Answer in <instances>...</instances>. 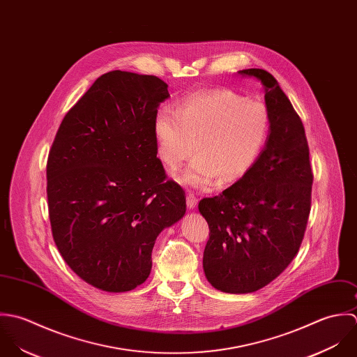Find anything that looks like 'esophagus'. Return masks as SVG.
Returning <instances> with one entry per match:
<instances>
[{
    "mask_svg": "<svg viewBox=\"0 0 357 357\" xmlns=\"http://www.w3.org/2000/svg\"><path fill=\"white\" fill-rule=\"evenodd\" d=\"M186 204H188L189 210H193L197 206V197L192 192H189L188 196H186Z\"/></svg>",
    "mask_w": 357,
    "mask_h": 357,
    "instance_id": "1",
    "label": "esophagus"
}]
</instances>
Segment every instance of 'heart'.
I'll use <instances>...</instances> for the list:
<instances>
[{
    "instance_id": "1",
    "label": "heart",
    "mask_w": 357,
    "mask_h": 357,
    "mask_svg": "<svg viewBox=\"0 0 357 357\" xmlns=\"http://www.w3.org/2000/svg\"><path fill=\"white\" fill-rule=\"evenodd\" d=\"M271 128L265 105L247 102L229 89L195 92L174 112L162 109L154 119V134L162 162L176 171L196 151L181 176L193 188H208L219 178L231 183L257 161Z\"/></svg>"
}]
</instances>
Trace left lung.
<instances>
[{"label":"left lung","instance_id":"obj_1","mask_svg":"<svg viewBox=\"0 0 357 357\" xmlns=\"http://www.w3.org/2000/svg\"><path fill=\"white\" fill-rule=\"evenodd\" d=\"M238 73L257 77L265 86L269 137L240 181L199 203L210 227L206 278L230 294L254 292L291 264L306 230L313 183L303 124L278 79L262 69Z\"/></svg>","mask_w":357,"mask_h":357}]
</instances>
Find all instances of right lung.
Segmentation results:
<instances>
[{
	"instance_id": "add662e5",
	"label": "right lung",
	"mask_w": 357,
	"mask_h": 357,
	"mask_svg": "<svg viewBox=\"0 0 357 357\" xmlns=\"http://www.w3.org/2000/svg\"><path fill=\"white\" fill-rule=\"evenodd\" d=\"M155 75H100L65 116L47 162L54 241L73 272L107 292L144 283L164 227L186 211L157 158L154 119L168 93Z\"/></svg>"
}]
</instances>
